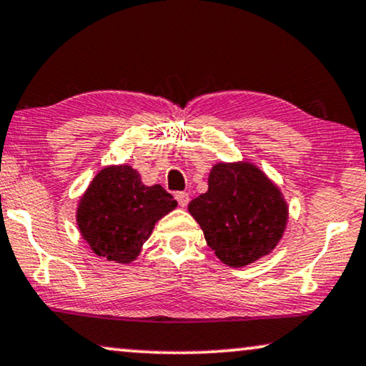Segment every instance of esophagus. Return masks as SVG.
Masks as SVG:
<instances>
[{
  "label": "esophagus",
  "mask_w": 366,
  "mask_h": 366,
  "mask_svg": "<svg viewBox=\"0 0 366 366\" xmlns=\"http://www.w3.org/2000/svg\"><path fill=\"white\" fill-rule=\"evenodd\" d=\"M175 199H177L180 207H186L189 204V194L187 192H175Z\"/></svg>",
  "instance_id": "1"
}]
</instances>
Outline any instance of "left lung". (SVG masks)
Masks as SVG:
<instances>
[{
	"instance_id": "obj_1",
	"label": "left lung",
	"mask_w": 366,
	"mask_h": 366,
	"mask_svg": "<svg viewBox=\"0 0 366 366\" xmlns=\"http://www.w3.org/2000/svg\"><path fill=\"white\" fill-rule=\"evenodd\" d=\"M189 212L224 264L242 267L269 254L285 232L288 204L261 169L249 162H219L206 194Z\"/></svg>"
}]
</instances>
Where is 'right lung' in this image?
Returning a JSON list of instances; mask_svg holds the SVG:
<instances>
[{"label":"right lung","instance_id":"1","mask_svg":"<svg viewBox=\"0 0 366 366\" xmlns=\"http://www.w3.org/2000/svg\"><path fill=\"white\" fill-rule=\"evenodd\" d=\"M177 207L162 186H144L130 165L102 169L80 199L76 224L97 256L129 264L140 254L155 222Z\"/></svg>","mask_w":366,"mask_h":366}]
</instances>
